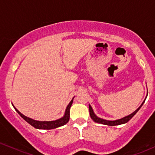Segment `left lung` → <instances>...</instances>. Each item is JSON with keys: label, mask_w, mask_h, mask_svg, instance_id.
I'll return each instance as SVG.
<instances>
[{"label": "left lung", "mask_w": 155, "mask_h": 155, "mask_svg": "<svg viewBox=\"0 0 155 155\" xmlns=\"http://www.w3.org/2000/svg\"><path fill=\"white\" fill-rule=\"evenodd\" d=\"M145 100H146V99H145ZM144 102H145V101H144ZM144 102H143L142 103V105H141L140 106L138 107V108L137 109V110H135L134 112H133L132 114H131L128 115V116L123 117V118L120 119V120H114V121H109V120H103V119H101V118H99V117H97L95 114H94V111H93L92 107H91V105H89V111H90V116L91 117V119H92V120H94V122H96V123H101V124H103V125H110V126H114V125H121V124H124V123H128V122L129 121V120H131V119L132 118V117L134 116L135 114H136L138 110H140V108L142 107V105H143V103H144Z\"/></svg>", "instance_id": "8db88e82"}]
</instances>
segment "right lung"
<instances>
[{
  "label": "right lung",
  "mask_w": 155,
  "mask_h": 155,
  "mask_svg": "<svg viewBox=\"0 0 155 155\" xmlns=\"http://www.w3.org/2000/svg\"><path fill=\"white\" fill-rule=\"evenodd\" d=\"M73 103V99L71 101V102L69 103V105L67 107L66 110H65V114L64 116L61 119H58V120H55V121H37V120H34L32 119L29 118V117L24 116L23 115L21 112H19L17 109L15 107L16 111L19 114L21 117L24 119L25 121H27L29 124H30L32 126H33L34 128H38V129H53V128H58V127L62 126L68 123V122L69 121L70 119V108H71V105Z\"/></svg>",
  "instance_id": "add662e5"
}]
</instances>
